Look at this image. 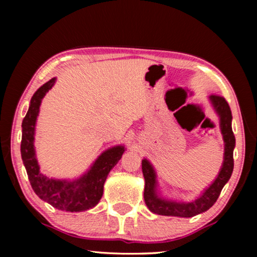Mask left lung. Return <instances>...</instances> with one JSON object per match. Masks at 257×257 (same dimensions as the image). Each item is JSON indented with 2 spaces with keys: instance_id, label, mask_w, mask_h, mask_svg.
<instances>
[{
  "instance_id": "1",
  "label": "left lung",
  "mask_w": 257,
  "mask_h": 257,
  "mask_svg": "<svg viewBox=\"0 0 257 257\" xmlns=\"http://www.w3.org/2000/svg\"><path fill=\"white\" fill-rule=\"evenodd\" d=\"M210 101L217 115L220 116V128L224 142V160L222 168L215 180L212 182V185L206 188L198 198L188 203H177L159 196L158 191H156L158 181H156L155 170L149 161L146 159L143 160L142 170L145 178V204L150 208V211L155 214L180 217H191L201 214L213 206V204L219 198L221 190L231 177L233 170V149L236 145V139H234L231 128V110L224 97L219 96V95H211Z\"/></svg>"
}]
</instances>
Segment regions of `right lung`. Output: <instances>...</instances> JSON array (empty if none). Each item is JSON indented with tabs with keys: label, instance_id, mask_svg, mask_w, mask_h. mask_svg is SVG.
Returning a JSON list of instances; mask_svg holds the SVG:
<instances>
[{
	"label": "right lung",
	"instance_id": "right-lung-1",
	"mask_svg": "<svg viewBox=\"0 0 257 257\" xmlns=\"http://www.w3.org/2000/svg\"><path fill=\"white\" fill-rule=\"evenodd\" d=\"M55 84V78L45 82L36 90L30 99L27 114L23 120L21 137V158L27 171L35 194L43 201L61 211L81 212L94 207L103 195L104 182L111 169L119 162L124 152V146H114L98 156L94 164L79 179L56 180L42 175L36 160L34 147L35 125L40 112L42 99Z\"/></svg>",
	"mask_w": 257,
	"mask_h": 257
}]
</instances>
